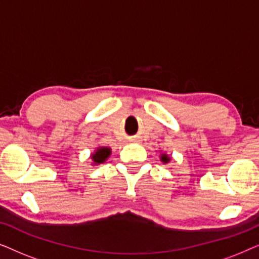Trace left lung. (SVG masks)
Instances as JSON below:
<instances>
[{
	"mask_svg": "<svg viewBox=\"0 0 259 259\" xmlns=\"http://www.w3.org/2000/svg\"><path fill=\"white\" fill-rule=\"evenodd\" d=\"M161 160L162 161H164V162H167V161H169V158L167 157V155H162V157H161Z\"/></svg>",
	"mask_w": 259,
	"mask_h": 259,
	"instance_id": "8db88e82",
	"label": "left lung"
}]
</instances>
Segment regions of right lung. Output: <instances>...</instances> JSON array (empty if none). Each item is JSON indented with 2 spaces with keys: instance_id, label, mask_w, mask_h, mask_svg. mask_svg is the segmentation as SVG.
Returning <instances> with one entry per match:
<instances>
[{
  "instance_id": "add662e5",
  "label": "right lung",
  "mask_w": 259,
  "mask_h": 259,
  "mask_svg": "<svg viewBox=\"0 0 259 259\" xmlns=\"http://www.w3.org/2000/svg\"><path fill=\"white\" fill-rule=\"evenodd\" d=\"M109 154H111V150L108 147H101L92 155V158H93L94 162L100 164V162H104L109 157Z\"/></svg>"
}]
</instances>
